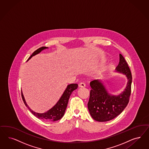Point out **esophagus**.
<instances>
[{"instance_id": "obj_1", "label": "esophagus", "mask_w": 149, "mask_h": 149, "mask_svg": "<svg viewBox=\"0 0 149 149\" xmlns=\"http://www.w3.org/2000/svg\"><path fill=\"white\" fill-rule=\"evenodd\" d=\"M78 86L79 87H80V88H83V87H85L86 86V84L84 83H80L79 84V85H78Z\"/></svg>"}]
</instances>
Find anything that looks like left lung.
Here are the masks:
<instances>
[{
    "label": "left lung",
    "mask_w": 149,
    "mask_h": 149,
    "mask_svg": "<svg viewBox=\"0 0 149 149\" xmlns=\"http://www.w3.org/2000/svg\"><path fill=\"white\" fill-rule=\"evenodd\" d=\"M116 72L127 78L125 90L118 95L110 94L104 83L94 80L90 83L91 90L88 107L92 118L98 122H106L115 118L124 110L129 102L132 82V73L124 57L120 54V62Z\"/></svg>",
    "instance_id": "8db88e82"
}]
</instances>
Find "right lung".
Returning a JSON list of instances; mask_svg holds the SVG:
<instances>
[{"instance_id": "right-lung-1", "label": "right lung", "mask_w": 149, "mask_h": 149, "mask_svg": "<svg viewBox=\"0 0 149 149\" xmlns=\"http://www.w3.org/2000/svg\"><path fill=\"white\" fill-rule=\"evenodd\" d=\"M48 47H43L39 48L31 55V56L29 58V60L31 58L33 57L34 55L40 53L42 50H43L45 49H48ZM77 87H78L77 84H71L68 85L65 91L63 92V95H61V97L58 100V101L57 102V103L50 110H49L47 112H45L44 113H42L36 112L33 111L29 107V106L27 104L26 102L25 101L22 91L21 92V96H22V100L24 101L25 105L26 106V107H27L29 110L31 112V113L33 115L35 116L36 117L38 118L39 119H40L42 120L49 121V122L50 121L54 122V121H56V120H60L64 115L65 110L67 107L70 96L71 95L72 91L76 90L77 89Z\"/></svg>"}]
</instances>
